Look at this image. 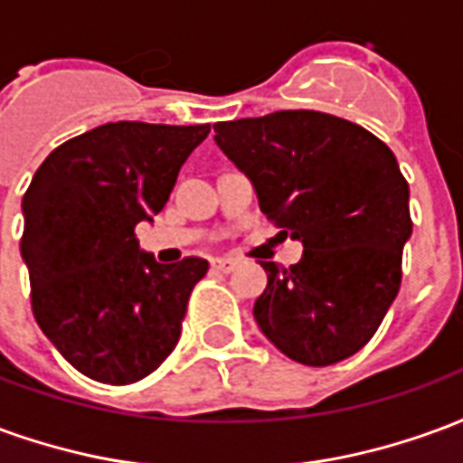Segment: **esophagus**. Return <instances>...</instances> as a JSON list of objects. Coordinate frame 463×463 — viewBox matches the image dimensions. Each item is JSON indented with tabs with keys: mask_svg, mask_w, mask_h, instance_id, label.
<instances>
[{
	"mask_svg": "<svg viewBox=\"0 0 463 463\" xmlns=\"http://www.w3.org/2000/svg\"><path fill=\"white\" fill-rule=\"evenodd\" d=\"M211 268L215 272H225V275H228V272H232L238 268V260H232V258H213Z\"/></svg>",
	"mask_w": 463,
	"mask_h": 463,
	"instance_id": "obj_1",
	"label": "esophagus"
}]
</instances>
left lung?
<instances>
[{"instance_id":"1","label":"left lung","mask_w":463,"mask_h":463,"mask_svg":"<svg viewBox=\"0 0 463 463\" xmlns=\"http://www.w3.org/2000/svg\"><path fill=\"white\" fill-rule=\"evenodd\" d=\"M213 128L268 221L305 248L290 268L260 262L268 288L252 315L262 335L307 367L352 357L402 285L411 218L394 153L367 128L322 111H275Z\"/></svg>"}]
</instances>
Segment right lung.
I'll use <instances>...</instances> for the list:
<instances>
[{
  "instance_id": "1",
  "label": "right lung",
  "mask_w": 463,
  "mask_h": 463,
  "mask_svg": "<svg viewBox=\"0 0 463 463\" xmlns=\"http://www.w3.org/2000/svg\"><path fill=\"white\" fill-rule=\"evenodd\" d=\"M208 133V123H104L54 148L29 183L22 258L32 310L86 377L131 384L178 345L208 262L158 265L133 231L163 211L181 165Z\"/></svg>"
}]
</instances>
